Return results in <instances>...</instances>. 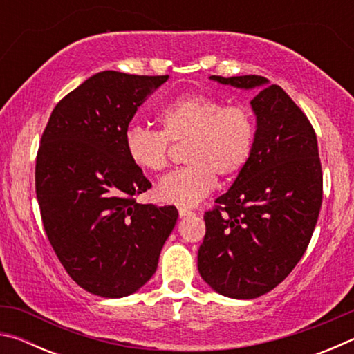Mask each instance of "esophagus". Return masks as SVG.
<instances>
[{"mask_svg": "<svg viewBox=\"0 0 354 354\" xmlns=\"http://www.w3.org/2000/svg\"><path fill=\"white\" fill-rule=\"evenodd\" d=\"M178 212H179V217H187V215L195 214L194 211H190V209H185V207H179Z\"/></svg>", "mask_w": 354, "mask_h": 354, "instance_id": "obj_1", "label": "esophagus"}]
</instances>
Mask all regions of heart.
Returning <instances> with one entry per match:
<instances>
[{
	"instance_id": "1",
	"label": "heart",
	"mask_w": 354,
	"mask_h": 354,
	"mask_svg": "<svg viewBox=\"0 0 354 354\" xmlns=\"http://www.w3.org/2000/svg\"><path fill=\"white\" fill-rule=\"evenodd\" d=\"M160 131L133 124L124 133V151L136 169L160 171L169 164L170 143H187L189 165L165 175L156 185L160 201L195 206L217 185V176L236 178L248 165L256 142L250 107L225 106L205 93H185L159 112Z\"/></svg>"
}]
</instances>
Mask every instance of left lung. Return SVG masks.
I'll return each mask as SVG.
<instances>
[{"instance_id":"obj_1","label":"left lung","mask_w":354,"mask_h":354,"mask_svg":"<svg viewBox=\"0 0 354 354\" xmlns=\"http://www.w3.org/2000/svg\"><path fill=\"white\" fill-rule=\"evenodd\" d=\"M211 80L256 91V142L248 165L205 214L198 272L220 295L257 298L283 283L313 237L323 198L317 136L303 111L267 77Z\"/></svg>"}]
</instances>
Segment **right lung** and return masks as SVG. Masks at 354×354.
<instances>
[{
  "instance_id": "obj_1",
  "label": "right lung",
  "mask_w": 354,
  "mask_h": 354,
  "mask_svg": "<svg viewBox=\"0 0 354 354\" xmlns=\"http://www.w3.org/2000/svg\"><path fill=\"white\" fill-rule=\"evenodd\" d=\"M162 76L106 70L56 104L35 160V194L53 250L70 278L104 298L139 290L158 268L175 206L139 205L151 183L124 151V133Z\"/></svg>"
}]
</instances>
